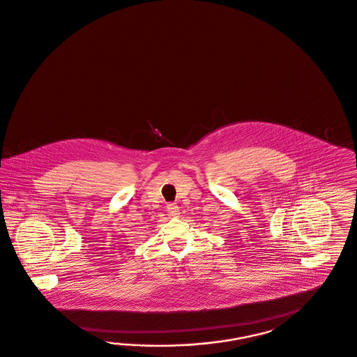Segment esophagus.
I'll list each match as a JSON object with an SVG mask.
<instances>
[{"instance_id": "34e87169", "label": "esophagus", "mask_w": 357, "mask_h": 357, "mask_svg": "<svg viewBox=\"0 0 357 357\" xmlns=\"http://www.w3.org/2000/svg\"><path fill=\"white\" fill-rule=\"evenodd\" d=\"M167 213L173 217H178L179 214V206L175 203L167 204Z\"/></svg>"}]
</instances>
